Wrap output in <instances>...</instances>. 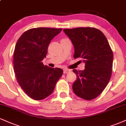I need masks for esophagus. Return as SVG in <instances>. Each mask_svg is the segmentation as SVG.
Segmentation results:
<instances>
[{
	"mask_svg": "<svg viewBox=\"0 0 126 126\" xmlns=\"http://www.w3.org/2000/svg\"><path fill=\"white\" fill-rule=\"evenodd\" d=\"M71 70H70V69H64V71H63V73H64V74H66V73H68L69 72H71Z\"/></svg>",
	"mask_w": 126,
	"mask_h": 126,
	"instance_id": "1",
	"label": "esophagus"
}]
</instances>
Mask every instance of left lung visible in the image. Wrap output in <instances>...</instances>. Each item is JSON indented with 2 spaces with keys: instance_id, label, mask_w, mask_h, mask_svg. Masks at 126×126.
I'll return each mask as SVG.
<instances>
[{
  "instance_id": "left-lung-1",
  "label": "left lung",
  "mask_w": 126,
  "mask_h": 126,
  "mask_svg": "<svg viewBox=\"0 0 126 126\" xmlns=\"http://www.w3.org/2000/svg\"><path fill=\"white\" fill-rule=\"evenodd\" d=\"M63 31L75 47L74 58L81 59L85 63L84 70H73L77 76L73 90L83 99H94L104 90L111 78L113 53L108 40L100 30L94 28Z\"/></svg>"
}]
</instances>
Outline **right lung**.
Segmentation results:
<instances>
[{"label":"right lung","instance_id":"1","mask_svg":"<svg viewBox=\"0 0 126 126\" xmlns=\"http://www.w3.org/2000/svg\"><path fill=\"white\" fill-rule=\"evenodd\" d=\"M62 30L31 29L23 33L15 46L13 66L16 79L26 94L36 100L50 96L63 75L62 69L44 66L42 62L51 40Z\"/></svg>","mask_w":126,"mask_h":126}]
</instances>
